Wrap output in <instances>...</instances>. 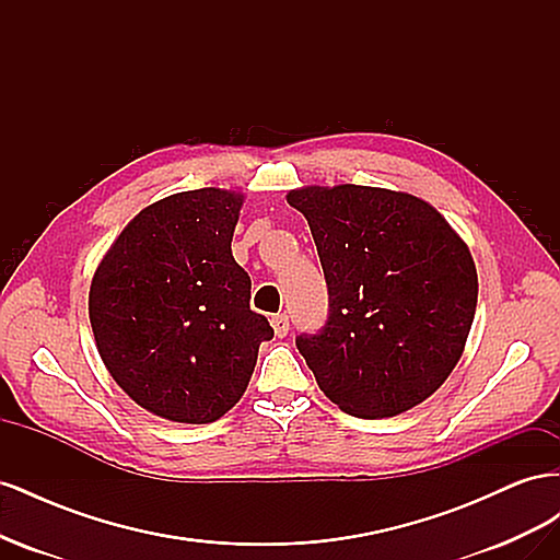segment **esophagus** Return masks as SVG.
I'll list each match as a JSON object with an SVG mask.
<instances>
[{"label": "esophagus", "instance_id": "obj_1", "mask_svg": "<svg viewBox=\"0 0 560 560\" xmlns=\"http://www.w3.org/2000/svg\"><path fill=\"white\" fill-rule=\"evenodd\" d=\"M270 325H273V331H276L278 338L290 334V317H287L284 313H278V315L270 317Z\"/></svg>", "mask_w": 560, "mask_h": 560}]
</instances>
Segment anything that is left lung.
Wrapping results in <instances>:
<instances>
[{
	"label": "left lung",
	"instance_id": "obj_1",
	"mask_svg": "<svg viewBox=\"0 0 560 560\" xmlns=\"http://www.w3.org/2000/svg\"><path fill=\"white\" fill-rule=\"evenodd\" d=\"M287 202L308 219L329 317L296 348L322 393L350 416L389 418L436 393L465 350L477 266L446 219L411 194L303 186Z\"/></svg>",
	"mask_w": 560,
	"mask_h": 560
}]
</instances>
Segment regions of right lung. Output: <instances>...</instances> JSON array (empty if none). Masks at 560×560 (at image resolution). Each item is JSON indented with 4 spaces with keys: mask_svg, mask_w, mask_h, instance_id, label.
I'll return each instance as SVG.
<instances>
[{
    "mask_svg": "<svg viewBox=\"0 0 560 560\" xmlns=\"http://www.w3.org/2000/svg\"><path fill=\"white\" fill-rule=\"evenodd\" d=\"M241 208L243 194L214 186L167 196L132 219L93 276L100 358L132 401L165 420L222 418L273 338L231 254Z\"/></svg>",
    "mask_w": 560,
    "mask_h": 560,
    "instance_id": "right-lung-1",
    "label": "right lung"
}]
</instances>
